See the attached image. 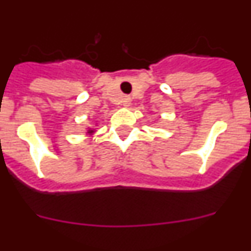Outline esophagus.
<instances>
[{
  "label": "esophagus",
  "mask_w": 251,
  "mask_h": 251,
  "mask_svg": "<svg viewBox=\"0 0 251 251\" xmlns=\"http://www.w3.org/2000/svg\"><path fill=\"white\" fill-rule=\"evenodd\" d=\"M130 101H132V99H130L129 97H124V98H123V101H122V103H123V105H124V106H129Z\"/></svg>",
  "instance_id": "esophagus-1"
}]
</instances>
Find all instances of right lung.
<instances>
[{
  "instance_id": "right-lung-1",
  "label": "right lung",
  "mask_w": 251,
  "mask_h": 251,
  "mask_svg": "<svg viewBox=\"0 0 251 251\" xmlns=\"http://www.w3.org/2000/svg\"><path fill=\"white\" fill-rule=\"evenodd\" d=\"M88 133H93V130H89V132H88Z\"/></svg>"
}]
</instances>
